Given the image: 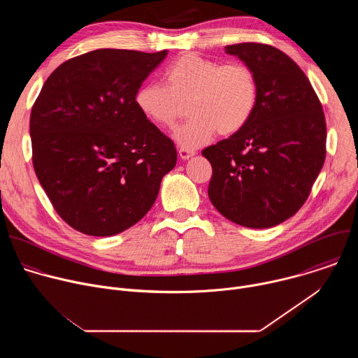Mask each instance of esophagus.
<instances>
[{
  "label": "esophagus",
  "mask_w": 358,
  "mask_h": 358,
  "mask_svg": "<svg viewBox=\"0 0 358 358\" xmlns=\"http://www.w3.org/2000/svg\"><path fill=\"white\" fill-rule=\"evenodd\" d=\"M178 155H180V157H181L182 160H188L189 157L195 156V150L188 148V147H180V150H178Z\"/></svg>",
  "instance_id": "esophagus-1"
}]
</instances>
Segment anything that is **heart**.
<instances>
[{
    "label": "heart",
    "instance_id": "heart-1",
    "mask_svg": "<svg viewBox=\"0 0 358 358\" xmlns=\"http://www.w3.org/2000/svg\"><path fill=\"white\" fill-rule=\"evenodd\" d=\"M164 85L143 83L134 94L138 112L152 124L173 129L187 103L188 122L176 131L184 147L208 141L215 131L231 136L246 126L259 99L255 71L243 62L221 64L184 54L163 72Z\"/></svg>",
    "mask_w": 358,
    "mask_h": 358
}]
</instances>
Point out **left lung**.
Segmentation results:
<instances>
[{
  "mask_svg": "<svg viewBox=\"0 0 358 358\" xmlns=\"http://www.w3.org/2000/svg\"><path fill=\"white\" fill-rule=\"evenodd\" d=\"M258 78L257 109L243 129L202 150L213 166L208 196L229 221L271 228L308 199L326 159V119L308 76L268 43L225 46Z\"/></svg>",
  "mask_w": 358,
  "mask_h": 358,
  "instance_id": "obj_1",
  "label": "left lung"
}]
</instances>
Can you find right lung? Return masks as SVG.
Segmentation results:
<instances>
[{
    "label": "right lung",
    "instance_id": "right-lung-1",
    "mask_svg": "<svg viewBox=\"0 0 358 358\" xmlns=\"http://www.w3.org/2000/svg\"><path fill=\"white\" fill-rule=\"evenodd\" d=\"M167 57L96 49L49 75L31 110L35 174L73 229L110 236L138 222L174 169L170 137L134 103L136 90Z\"/></svg>",
    "mask_w": 358,
    "mask_h": 358
}]
</instances>
